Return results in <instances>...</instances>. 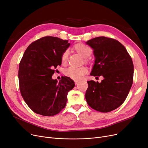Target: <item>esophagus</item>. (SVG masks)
<instances>
[{"label": "esophagus", "instance_id": "esophagus-1", "mask_svg": "<svg viewBox=\"0 0 148 148\" xmlns=\"http://www.w3.org/2000/svg\"><path fill=\"white\" fill-rule=\"evenodd\" d=\"M74 83H75V85H77V84H78L79 81L78 80H74Z\"/></svg>", "mask_w": 148, "mask_h": 148}]
</instances>
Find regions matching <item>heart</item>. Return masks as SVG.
I'll return each mask as SVG.
<instances>
[{
  "label": "heart",
  "instance_id": "obj_1",
  "mask_svg": "<svg viewBox=\"0 0 148 148\" xmlns=\"http://www.w3.org/2000/svg\"><path fill=\"white\" fill-rule=\"evenodd\" d=\"M74 49L84 57H88L92 53L91 48L83 43H77L75 45ZM69 54V51L68 49L65 51V52L63 53L61 59L62 63L63 64H65L67 62ZM87 72L88 69L85 66L79 68L69 66L65 69V71H64V74L67 77H70L72 79L80 80L83 78V77L87 73Z\"/></svg>",
  "mask_w": 148,
  "mask_h": 148
}]
</instances>
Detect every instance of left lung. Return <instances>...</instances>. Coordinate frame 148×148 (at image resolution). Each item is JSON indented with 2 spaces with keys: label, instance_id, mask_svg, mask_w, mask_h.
I'll list each match as a JSON object with an SVG mask.
<instances>
[{
  "label": "left lung",
  "instance_id": "1",
  "mask_svg": "<svg viewBox=\"0 0 148 148\" xmlns=\"http://www.w3.org/2000/svg\"><path fill=\"white\" fill-rule=\"evenodd\" d=\"M86 43L93 49L95 57L90 75L103 77L100 83L88 81L86 102L97 111H112L125 101L132 86V59L123 45L113 38L98 37Z\"/></svg>",
  "mask_w": 148,
  "mask_h": 148
}]
</instances>
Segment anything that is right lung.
Here are the masks:
<instances>
[{"instance_id":"right-lung-1","label":"right lung","mask_w":148,"mask_h":148,"mask_svg":"<svg viewBox=\"0 0 148 148\" xmlns=\"http://www.w3.org/2000/svg\"><path fill=\"white\" fill-rule=\"evenodd\" d=\"M69 45L68 40L47 36L31 43L25 51L19 64V86L25 101L36 114L53 116L66 106L74 82L68 77L58 82L52 75Z\"/></svg>"}]
</instances>
